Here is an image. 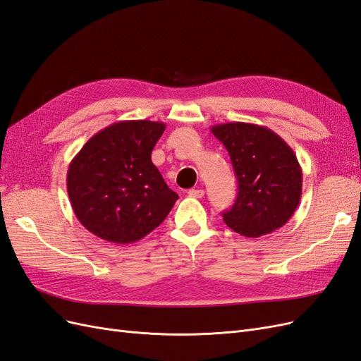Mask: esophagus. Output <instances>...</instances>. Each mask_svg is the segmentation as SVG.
Segmentation results:
<instances>
[{
    "mask_svg": "<svg viewBox=\"0 0 361 361\" xmlns=\"http://www.w3.org/2000/svg\"><path fill=\"white\" fill-rule=\"evenodd\" d=\"M188 195H190V197H194V199H202L204 195V191L202 188H191L188 191Z\"/></svg>",
    "mask_w": 361,
    "mask_h": 361,
    "instance_id": "1",
    "label": "esophagus"
}]
</instances>
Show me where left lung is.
Returning a JSON list of instances; mask_svg holds the SVG:
<instances>
[{
    "label": "left lung",
    "instance_id": "1",
    "mask_svg": "<svg viewBox=\"0 0 361 361\" xmlns=\"http://www.w3.org/2000/svg\"><path fill=\"white\" fill-rule=\"evenodd\" d=\"M231 157L238 178L224 223L236 233L259 238L285 226L300 203L302 171L289 145L274 130L244 122L211 128Z\"/></svg>",
    "mask_w": 361,
    "mask_h": 361
}]
</instances>
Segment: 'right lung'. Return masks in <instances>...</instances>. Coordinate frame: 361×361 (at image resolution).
I'll return each mask as SVG.
<instances>
[{
	"instance_id": "right-lung-1",
	"label": "right lung",
	"mask_w": 361,
	"mask_h": 361,
	"mask_svg": "<svg viewBox=\"0 0 361 361\" xmlns=\"http://www.w3.org/2000/svg\"><path fill=\"white\" fill-rule=\"evenodd\" d=\"M166 125L123 120L96 133L68 170L72 209L90 233L130 244L157 228L179 195L164 182L152 150Z\"/></svg>"
}]
</instances>
